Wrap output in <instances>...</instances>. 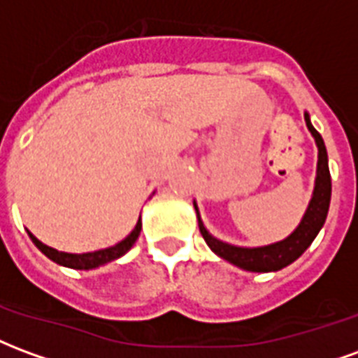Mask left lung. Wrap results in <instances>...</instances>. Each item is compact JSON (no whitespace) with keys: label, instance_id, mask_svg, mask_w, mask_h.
<instances>
[{"label":"left lung","instance_id":"1","mask_svg":"<svg viewBox=\"0 0 358 358\" xmlns=\"http://www.w3.org/2000/svg\"><path fill=\"white\" fill-rule=\"evenodd\" d=\"M307 126L310 134L315 136L316 145H318V171H316V186L310 205H308L305 217L301 220V224L297 226V230L285 238L284 241H278L266 248H234L228 243L218 241L217 238H213L205 226H203L199 213H197V220H199V230H201L203 240L207 241L209 245L218 257H222L226 261H230L236 266H240L243 270H251V272H272V270H280L292 264L295 259H299L307 248L313 243L316 238V234L320 232V228L326 222V215L330 209V197H331V178L330 169H328V153H326V145L320 134L316 132V128L310 124L308 115H305ZM197 210V207H195Z\"/></svg>","mask_w":358,"mask_h":358}]
</instances>
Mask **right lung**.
Wrapping results in <instances>:
<instances>
[{
	"instance_id": "add662e5",
	"label": "right lung",
	"mask_w": 358,
	"mask_h": 358,
	"mask_svg": "<svg viewBox=\"0 0 358 358\" xmlns=\"http://www.w3.org/2000/svg\"><path fill=\"white\" fill-rule=\"evenodd\" d=\"M141 230V222L138 220V224L132 230V234L122 240L117 245H113L109 249H101V251H94V253H82V255H73V253H63V251H57V249L48 248V245H43L42 241L36 240L34 236L30 234V240L34 241L36 248L42 251L43 255H48L53 261V263L63 264V266H69V268H78V270H90L95 268V266H101L105 263H110V261H115L118 257H122L128 251V249L132 248L136 240H138V236H140Z\"/></svg>"
}]
</instances>
